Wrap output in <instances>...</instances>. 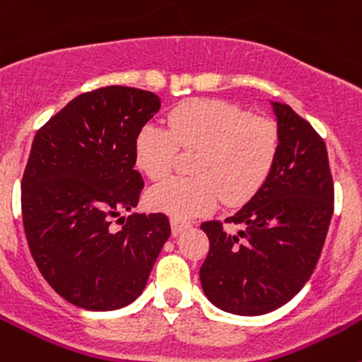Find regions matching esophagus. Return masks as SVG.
<instances>
[{"label":"esophagus","instance_id":"obj_1","mask_svg":"<svg viewBox=\"0 0 362 362\" xmlns=\"http://www.w3.org/2000/svg\"><path fill=\"white\" fill-rule=\"evenodd\" d=\"M170 226H172V232L175 233V235H179V233H183L185 230L190 228V223L188 221H183V219H172L170 221Z\"/></svg>","mask_w":362,"mask_h":362}]
</instances>
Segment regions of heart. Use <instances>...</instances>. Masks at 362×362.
I'll return each instance as SVG.
<instances>
[{
  "label": "heart",
  "mask_w": 362,
  "mask_h": 362,
  "mask_svg": "<svg viewBox=\"0 0 362 362\" xmlns=\"http://www.w3.org/2000/svg\"><path fill=\"white\" fill-rule=\"evenodd\" d=\"M168 129L145 124L136 136V166L152 181L172 170L179 146L199 150L194 179H166L146 192V204L174 219L210 212L221 196L245 203L270 175L279 152L276 124L221 99H196L168 114Z\"/></svg>",
  "instance_id": "1"
}]
</instances>
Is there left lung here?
Returning <instances> with one entry per match:
<instances>
[{"label": "left lung", "instance_id": "obj_1", "mask_svg": "<svg viewBox=\"0 0 362 362\" xmlns=\"http://www.w3.org/2000/svg\"><path fill=\"white\" fill-rule=\"evenodd\" d=\"M279 152L263 187L226 217L235 233L204 221L210 250L199 270L212 305L235 315H263L286 305L312 276L334 214L328 152L312 124L270 101Z\"/></svg>", "mask_w": 362, "mask_h": 362}]
</instances>
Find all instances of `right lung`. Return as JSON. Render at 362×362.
<instances>
[{
    "instance_id": "obj_1",
    "label": "right lung",
    "mask_w": 362,
    "mask_h": 362,
    "mask_svg": "<svg viewBox=\"0 0 362 362\" xmlns=\"http://www.w3.org/2000/svg\"><path fill=\"white\" fill-rule=\"evenodd\" d=\"M159 108L153 92L105 86L74 98L32 141L21 181L28 248L45 281L79 308L134 303L170 238L165 214H132L112 228L139 203L134 143Z\"/></svg>"
}]
</instances>
